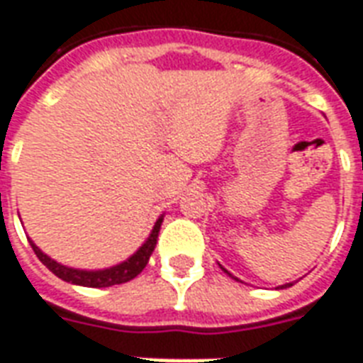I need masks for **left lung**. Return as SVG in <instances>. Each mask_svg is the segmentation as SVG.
<instances>
[{
	"label": "left lung",
	"instance_id": "8db88e82",
	"mask_svg": "<svg viewBox=\"0 0 363 363\" xmlns=\"http://www.w3.org/2000/svg\"><path fill=\"white\" fill-rule=\"evenodd\" d=\"M223 271H225V273H227V275H229V277H233V275H230L229 271L225 269V267H221ZM233 279H236V277H233ZM236 281H238V279H236ZM286 286H292V283H286V284H281V286H277V289H286Z\"/></svg>",
	"mask_w": 363,
	"mask_h": 363
}]
</instances>
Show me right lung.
Listing matches in <instances>:
<instances>
[{"mask_svg": "<svg viewBox=\"0 0 363 363\" xmlns=\"http://www.w3.org/2000/svg\"><path fill=\"white\" fill-rule=\"evenodd\" d=\"M161 223H163V216L155 221L154 229L150 233V236L146 238V242L142 244L140 248L134 252L133 256L127 257L125 262L113 265V267H106V269H74V267H67V265L59 264L55 259L44 254L42 250L32 242L30 246L34 250V254L38 256V259L42 264L52 271L53 275H57L59 279H63L67 283L79 284V286H90V289H104V286H113V284H123L134 279L138 273H142V269L146 267L147 262H150V256L155 250V244H157V236H160Z\"/></svg>", "mask_w": 363, "mask_h": 363, "instance_id": "obj_1", "label": "right lung"}]
</instances>
